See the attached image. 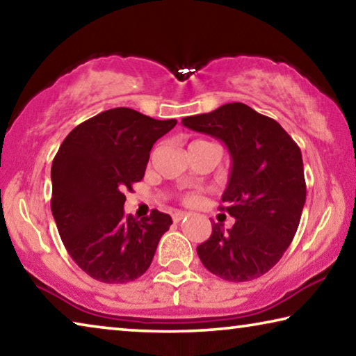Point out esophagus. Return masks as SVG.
<instances>
[{
  "mask_svg": "<svg viewBox=\"0 0 356 356\" xmlns=\"http://www.w3.org/2000/svg\"><path fill=\"white\" fill-rule=\"evenodd\" d=\"M186 216H188V213H186V211H175L173 213V220H175V222H179V220L184 219Z\"/></svg>",
  "mask_w": 356,
  "mask_h": 356,
  "instance_id": "34e87169",
  "label": "esophagus"
}]
</instances>
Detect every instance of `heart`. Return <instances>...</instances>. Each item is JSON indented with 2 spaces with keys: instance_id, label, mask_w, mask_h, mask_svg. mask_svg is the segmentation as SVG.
Listing matches in <instances>:
<instances>
[{
  "instance_id": "obj_1",
  "label": "heart",
  "mask_w": 356,
  "mask_h": 356,
  "mask_svg": "<svg viewBox=\"0 0 356 356\" xmlns=\"http://www.w3.org/2000/svg\"><path fill=\"white\" fill-rule=\"evenodd\" d=\"M183 200L184 203H188V205H194V203L199 202V195L194 194V192H189V194L183 195Z\"/></svg>"
}]
</instances>
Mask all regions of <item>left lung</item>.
<instances>
[{"label": "left lung", "instance_id": "obj_1", "mask_svg": "<svg viewBox=\"0 0 356 356\" xmlns=\"http://www.w3.org/2000/svg\"><path fill=\"white\" fill-rule=\"evenodd\" d=\"M192 131L222 140L232 156L229 186L219 209L235 218L227 233L219 224L197 254L209 273L246 282L275 266L298 230L306 181L298 145L270 116L243 102L186 116Z\"/></svg>", "mask_w": 356, "mask_h": 356}]
</instances>
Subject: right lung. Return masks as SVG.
Listing matches in <instances>:
<instances>
[{
	"label": "right lung",
	"mask_w": 356,
	"mask_h": 356,
	"mask_svg": "<svg viewBox=\"0 0 356 356\" xmlns=\"http://www.w3.org/2000/svg\"><path fill=\"white\" fill-rule=\"evenodd\" d=\"M175 124L110 108L74 127L58 149L51 214L69 255L96 281H136L153 261L172 218L157 209L140 220L126 216L124 192L142 181L151 148Z\"/></svg>",
	"instance_id": "1"
}]
</instances>
